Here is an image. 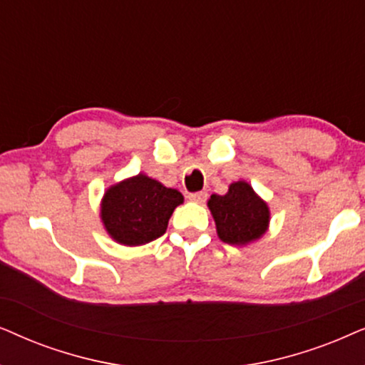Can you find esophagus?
Segmentation results:
<instances>
[{
    "label": "esophagus",
    "instance_id": "obj_1",
    "mask_svg": "<svg viewBox=\"0 0 365 365\" xmlns=\"http://www.w3.org/2000/svg\"><path fill=\"white\" fill-rule=\"evenodd\" d=\"M188 198H190L192 202L195 203H205L207 200V192H193L188 195Z\"/></svg>",
    "mask_w": 365,
    "mask_h": 365
}]
</instances>
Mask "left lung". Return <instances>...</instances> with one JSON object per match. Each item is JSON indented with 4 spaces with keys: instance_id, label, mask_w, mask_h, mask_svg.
<instances>
[{
    "instance_id": "1",
    "label": "left lung",
    "mask_w": 365,
    "mask_h": 365,
    "mask_svg": "<svg viewBox=\"0 0 365 365\" xmlns=\"http://www.w3.org/2000/svg\"><path fill=\"white\" fill-rule=\"evenodd\" d=\"M217 233L230 245H247L260 239L270 222L267 203L247 182H233L225 195L213 193L208 200Z\"/></svg>"
}]
</instances>
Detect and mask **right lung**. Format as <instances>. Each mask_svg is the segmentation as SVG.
<instances>
[{
    "instance_id": "add662e5",
    "label": "right lung",
    "mask_w": 365,
    "mask_h": 365,
    "mask_svg": "<svg viewBox=\"0 0 365 365\" xmlns=\"http://www.w3.org/2000/svg\"><path fill=\"white\" fill-rule=\"evenodd\" d=\"M183 195L158 180L138 173L105 192L100 217L105 230L121 245L137 247L162 237Z\"/></svg>"
}]
</instances>
